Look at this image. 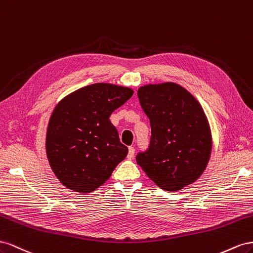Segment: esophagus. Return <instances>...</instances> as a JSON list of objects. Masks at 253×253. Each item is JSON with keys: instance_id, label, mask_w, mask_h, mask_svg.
I'll return each mask as SVG.
<instances>
[{"instance_id": "esophagus-1", "label": "esophagus", "mask_w": 253, "mask_h": 253, "mask_svg": "<svg viewBox=\"0 0 253 253\" xmlns=\"http://www.w3.org/2000/svg\"><path fill=\"white\" fill-rule=\"evenodd\" d=\"M134 156V148L133 147H129L128 148V159H132Z\"/></svg>"}]
</instances>
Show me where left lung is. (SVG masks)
I'll use <instances>...</instances> for the list:
<instances>
[{
  "label": "left lung",
  "mask_w": 253,
  "mask_h": 253,
  "mask_svg": "<svg viewBox=\"0 0 253 253\" xmlns=\"http://www.w3.org/2000/svg\"><path fill=\"white\" fill-rule=\"evenodd\" d=\"M149 119L148 149L136 163L160 189L177 192L204 174L212 153L211 127L203 106L176 83L149 84L138 90Z\"/></svg>",
  "instance_id": "left-lung-1"
}]
</instances>
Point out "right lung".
Masks as SVG:
<instances>
[{"label":"right lung","instance_id":"add662e5","mask_svg":"<svg viewBox=\"0 0 253 253\" xmlns=\"http://www.w3.org/2000/svg\"><path fill=\"white\" fill-rule=\"evenodd\" d=\"M133 93L128 86L97 83L70 93L55 106L45 151L50 169L67 189L95 191L126 158L128 148L109 118Z\"/></svg>","mask_w":253,"mask_h":253}]
</instances>
